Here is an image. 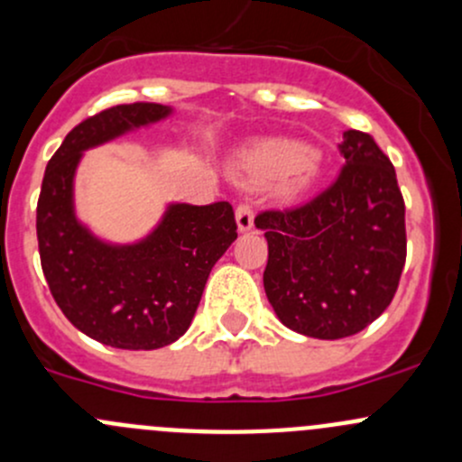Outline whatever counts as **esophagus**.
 <instances>
[{
  "label": "esophagus",
  "mask_w": 462,
  "mask_h": 462,
  "mask_svg": "<svg viewBox=\"0 0 462 462\" xmlns=\"http://www.w3.org/2000/svg\"><path fill=\"white\" fill-rule=\"evenodd\" d=\"M235 218H236V230H239V232H250V230H253L254 214H253V208H250L248 203H241L239 208H236Z\"/></svg>",
  "instance_id": "34e87169"
}]
</instances>
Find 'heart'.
Instances as JSON below:
<instances>
[{
	"instance_id": "1",
	"label": "heart",
	"mask_w": 462,
	"mask_h": 462,
	"mask_svg": "<svg viewBox=\"0 0 462 462\" xmlns=\"http://www.w3.org/2000/svg\"><path fill=\"white\" fill-rule=\"evenodd\" d=\"M236 171L253 185L282 179L283 197H300L319 180L321 156L292 138H265L239 153Z\"/></svg>"
}]
</instances>
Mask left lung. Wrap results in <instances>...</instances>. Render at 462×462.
Masks as SVG:
<instances>
[{
	"label": "left lung",
	"instance_id": "left-lung-1",
	"mask_svg": "<svg viewBox=\"0 0 462 462\" xmlns=\"http://www.w3.org/2000/svg\"><path fill=\"white\" fill-rule=\"evenodd\" d=\"M346 167L330 189L291 212H263V288L295 333L342 339L384 313L407 257L404 201L395 170L369 134L348 129Z\"/></svg>",
	"mask_w": 462,
	"mask_h": 462
}]
</instances>
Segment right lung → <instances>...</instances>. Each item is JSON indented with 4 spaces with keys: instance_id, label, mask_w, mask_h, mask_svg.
Segmentation results:
<instances>
[{
    "instance_id": "right-lung-1",
    "label": "right lung",
    "mask_w": 462,
    "mask_h": 462,
    "mask_svg": "<svg viewBox=\"0 0 462 462\" xmlns=\"http://www.w3.org/2000/svg\"><path fill=\"white\" fill-rule=\"evenodd\" d=\"M174 106L134 102L78 125L49 161L37 201V244L51 295L67 319L96 342L153 351L192 324L214 263L236 239L232 205L171 201L136 241L97 236L76 212V174L85 152L149 129Z\"/></svg>"
}]
</instances>
